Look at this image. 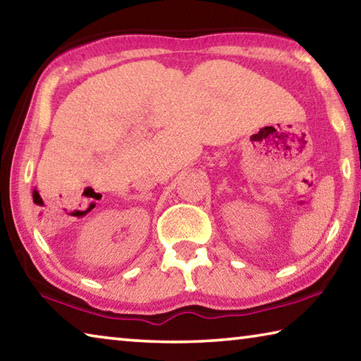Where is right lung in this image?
<instances>
[{"label":"right lung","instance_id":"add662e5","mask_svg":"<svg viewBox=\"0 0 361 361\" xmlns=\"http://www.w3.org/2000/svg\"><path fill=\"white\" fill-rule=\"evenodd\" d=\"M39 199H41V197H39V194L35 191V192H33V200H35V202H38V200H39Z\"/></svg>","mask_w":361,"mask_h":361}]
</instances>
